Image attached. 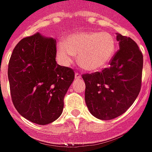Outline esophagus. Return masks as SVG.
Wrapping results in <instances>:
<instances>
[{
	"mask_svg": "<svg viewBox=\"0 0 152 152\" xmlns=\"http://www.w3.org/2000/svg\"><path fill=\"white\" fill-rule=\"evenodd\" d=\"M75 78H76V79L80 80V78H81V74L79 72H76L75 73Z\"/></svg>",
	"mask_w": 152,
	"mask_h": 152,
	"instance_id": "obj_1",
	"label": "esophagus"
}]
</instances>
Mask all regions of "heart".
Returning <instances> with one entry per match:
<instances>
[{
	"label": "heart",
	"mask_w": 152,
	"mask_h": 152,
	"mask_svg": "<svg viewBox=\"0 0 152 152\" xmlns=\"http://www.w3.org/2000/svg\"><path fill=\"white\" fill-rule=\"evenodd\" d=\"M115 50L116 40L106 31L76 33L57 45L58 55L63 63H72L75 54H78L80 66L89 72L105 67L112 59Z\"/></svg>",
	"instance_id": "1"
}]
</instances>
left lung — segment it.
I'll use <instances>...</instances> for the list:
<instances>
[{"label":"left lung","instance_id":"1","mask_svg":"<svg viewBox=\"0 0 152 152\" xmlns=\"http://www.w3.org/2000/svg\"><path fill=\"white\" fill-rule=\"evenodd\" d=\"M119 48L110 67L92 74H84L85 99L90 113L108 121L127 111L141 89L143 56L136 42L117 34Z\"/></svg>","mask_w":152,"mask_h":152}]
</instances>
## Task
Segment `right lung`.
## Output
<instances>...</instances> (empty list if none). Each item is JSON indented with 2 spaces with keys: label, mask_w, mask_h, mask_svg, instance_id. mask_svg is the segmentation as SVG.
<instances>
[{
  "label": "right lung",
  "mask_w": 152,
  "mask_h": 152,
  "mask_svg": "<svg viewBox=\"0 0 152 152\" xmlns=\"http://www.w3.org/2000/svg\"><path fill=\"white\" fill-rule=\"evenodd\" d=\"M56 53V40L36 33L17 44L9 62L14 106L35 124L45 125L59 117L74 80L72 68L57 64Z\"/></svg>",
  "instance_id": "add662e5"
}]
</instances>
